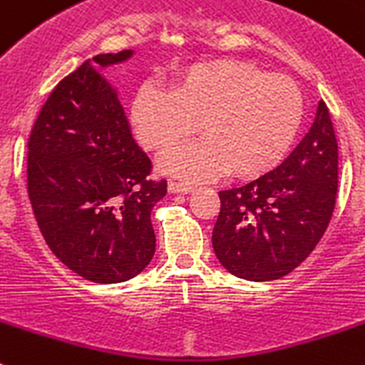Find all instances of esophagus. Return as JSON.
<instances>
[{
	"label": "esophagus",
	"instance_id": "obj_1",
	"mask_svg": "<svg viewBox=\"0 0 365 365\" xmlns=\"http://www.w3.org/2000/svg\"><path fill=\"white\" fill-rule=\"evenodd\" d=\"M168 191H170V192H182V195H185V192L192 191V185H189V183L174 182V180H170V182H168Z\"/></svg>",
	"mask_w": 365,
	"mask_h": 365
}]
</instances>
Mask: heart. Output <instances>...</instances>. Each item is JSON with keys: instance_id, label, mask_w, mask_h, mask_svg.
Instances as JSON below:
<instances>
[{"instance_id": "1", "label": "heart", "mask_w": 365, "mask_h": 365, "mask_svg": "<svg viewBox=\"0 0 365 365\" xmlns=\"http://www.w3.org/2000/svg\"><path fill=\"white\" fill-rule=\"evenodd\" d=\"M304 113L301 88L284 76L252 64L213 61L197 64L163 93L143 87L131 106L137 139L167 152L198 124L202 139L168 152L165 173L202 180L219 174L256 176L280 161L292 146Z\"/></svg>"}]
</instances>
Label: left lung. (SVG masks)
<instances>
[{
    "instance_id": "8db88e82",
    "label": "left lung",
    "mask_w": 365,
    "mask_h": 365,
    "mask_svg": "<svg viewBox=\"0 0 365 365\" xmlns=\"http://www.w3.org/2000/svg\"><path fill=\"white\" fill-rule=\"evenodd\" d=\"M338 140L327 103L277 168L219 191L213 250L234 277L269 282L299 267L319 243L336 206Z\"/></svg>"
}]
</instances>
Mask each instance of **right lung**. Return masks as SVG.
I'll use <instances>...</instances> for the list:
<instances>
[{
	"mask_svg": "<svg viewBox=\"0 0 365 365\" xmlns=\"http://www.w3.org/2000/svg\"><path fill=\"white\" fill-rule=\"evenodd\" d=\"M131 55H94L59 81L27 143V192L46 243L70 271L96 284L130 280L152 262L150 215L167 195V180L148 178L152 161L98 70Z\"/></svg>",
	"mask_w": 365,
	"mask_h": 365,
	"instance_id": "right-lung-1",
	"label": "right lung"
}]
</instances>
